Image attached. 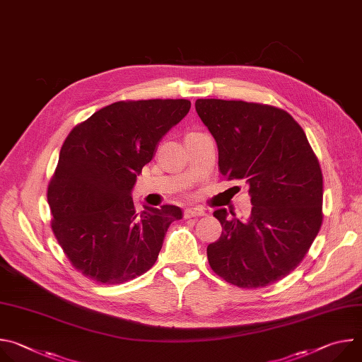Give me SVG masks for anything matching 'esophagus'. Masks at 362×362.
Masks as SVG:
<instances>
[{"label": "esophagus", "instance_id": "esophagus-1", "mask_svg": "<svg viewBox=\"0 0 362 362\" xmlns=\"http://www.w3.org/2000/svg\"><path fill=\"white\" fill-rule=\"evenodd\" d=\"M204 211L202 208H187L183 211V218L189 219V218H199V216H204Z\"/></svg>", "mask_w": 362, "mask_h": 362}]
</instances>
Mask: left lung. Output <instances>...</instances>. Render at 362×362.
<instances>
[{
    "label": "left lung",
    "instance_id": "left-lung-1",
    "mask_svg": "<svg viewBox=\"0 0 362 362\" xmlns=\"http://www.w3.org/2000/svg\"><path fill=\"white\" fill-rule=\"evenodd\" d=\"M196 112L216 140L219 172L249 185L250 218L214 216L219 240L208 246L212 271L239 288H264L289 275L322 225V172L305 132L275 106L197 98Z\"/></svg>",
    "mask_w": 362,
    "mask_h": 362
}]
</instances>
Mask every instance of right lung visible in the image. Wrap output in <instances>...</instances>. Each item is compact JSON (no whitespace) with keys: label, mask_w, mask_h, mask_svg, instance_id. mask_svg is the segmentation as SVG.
I'll return each mask as SVG.
<instances>
[{"label":"right lung","mask_w":362,"mask_h":362,"mask_svg":"<svg viewBox=\"0 0 362 362\" xmlns=\"http://www.w3.org/2000/svg\"><path fill=\"white\" fill-rule=\"evenodd\" d=\"M190 109L185 98L123 100L95 112L64 140L47 189L51 229L86 278L117 285L156 262L177 206L141 214L130 192L162 137Z\"/></svg>","instance_id":"1"}]
</instances>
